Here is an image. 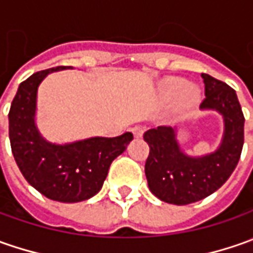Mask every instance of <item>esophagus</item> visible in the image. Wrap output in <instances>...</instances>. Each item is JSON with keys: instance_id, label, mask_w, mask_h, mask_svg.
I'll return each instance as SVG.
<instances>
[{"instance_id": "obj_1", "label": "esophagus", "mask_w": 253, "mask_h": 253, "mask_svg": "<svg viewBox=\"0 0 253 253\" xmlns=\"http://www.w3.org/2000/svg\"><path fill=\"white\" fill-rule=\"evenodd\" d=\"M132 133H133L136 138H141L142 135H143V126H139V125L133 126V128H132Z\"/></svg>"}]
</instances>
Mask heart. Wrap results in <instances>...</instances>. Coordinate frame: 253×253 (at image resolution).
Instances as JSON below:
<instances>
[{"label": "heart", "instance_id": "1", "mask_svg": "<svg viewBox=\"0 0 253 253\" xmlns=\"http://www.w3.org/2000/svg\"><path fill=\"white\" fill-rule=\"evenodd\" d=\"M179 94H181V105L190 107L199 101L200 90L196 85H186V82L183 79L171 77L162 84V95L165 100H173Z\"/></svg>", "mask_w": 253, "mask_h": 253}]
</instances>
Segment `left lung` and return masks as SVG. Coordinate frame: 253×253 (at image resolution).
Segmentation results:
<instances>
[{
  "label": "left lung",
  "mask_w": 253,
  "mask_h": 253,
  "mask_svg": "<svg viewBox=\"0 0 253 253\" xmlns=\"http://www.w3.org/2000/svg\"><path fill=\"white\" fill-rule=\"evenodd\" d=\"M206 98L201 110H212L224 120L217 151L190 156L181 151L177 128L158 126L143 133L149 145L145 174L152 193L165 203L186 206L209 197L228 180L238 165L244 146V114L235 90L209 74H201Z\"/></svg>",
  "instance_id": "8db88e82"
}]
</instances>
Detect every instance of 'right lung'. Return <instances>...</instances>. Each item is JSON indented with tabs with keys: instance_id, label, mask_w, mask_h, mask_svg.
I'll return each mask as SVG.
<instances>
[{
	"instance_id": "add662e5",
	"label": "right lung",
	"mask_w": 253,
	"mask_h": 253,
	"mask_svg": "<svg viewBox=\"0 0 253 253\" xmlns=\"http://www.w3.org/2000/svg\"><path fill=\"white\" fill-rule=\"evenodd\" d=\"M59 66L32 74L19 84L8 114L9 141L15 162L26 181L47 199L79 203L91 199L102 187L112 161L133 139L131 132L117 138L94 136L57 145L46 141L36 126L38 87Z\"/></svg>"
}]
</instances>
